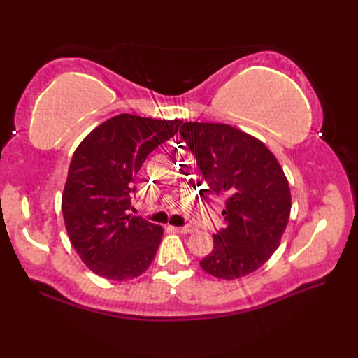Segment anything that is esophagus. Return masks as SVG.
I'll use <instances>...</instances> for the list:
<instances>
[{"mask_svg": "<svg viewBox=\"0 0 358 358\" xmlns=\"http://www.w3.org/2000/svg\"><path fill=\"white\" fill-rule=\"evenodd\" d=\"M172 229L180 234H191L195 231V227L194 226H172Z\"/></svg>", "mask_w": 358, "mask_h": 358, "instance_id": "esophagus-1", "label": "esophagus"}]
</instances>
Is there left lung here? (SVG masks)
Listing matches in <instances>:
<instances>
[{
  "label": "left lung",
  "instance_id": "left-lung-1",
  "mask_svg": "<svg viewBox=\"0 0 358 358\" xmlns=\"http://www.w3.org/2000/svg\"><path fill=\"white\" fill-rule=\"evenodd\" d=\"M181 138L212 192L224 196L226 227L200 262L209 275L237 280L269 260L291 214V191L275 155L255 136L222 123L186 121Z\"/></svg>",
  "mask_w": 358,
  "mask_h": 358
}]
</instances>
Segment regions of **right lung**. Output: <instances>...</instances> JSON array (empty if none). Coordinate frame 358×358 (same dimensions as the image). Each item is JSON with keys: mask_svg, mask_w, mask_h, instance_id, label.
<instances>
[{"mask_svg": "<svg viewBox=\"0 0 358 358\" xmlns=\"http://www.w3.org/2000/svg\"><path fill=\"white\" fill-rule=\"evenodd\" d=\"M180 124L181 120L121 113L96 126L75 150L62 210L72 246L100 277L131 280L154 260L163 227L127 210L144 159Z\"/></svg>", "mask_w": 358, "mask_h": 358, "instance_id": "add662e5", "label": "right lung"}]
</instances>
